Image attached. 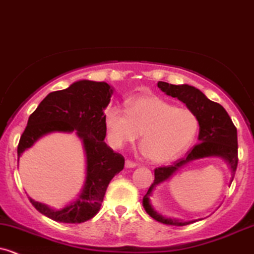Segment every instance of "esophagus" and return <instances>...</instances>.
I'll list each match as a JSON object with an SVG mask.
<instances>
[{
  "label": "esophagus",
  "mask_w": 254,
  "mask_h": 254,
  "mask_svg": "<svg viewBox=\"0 0 254 254\" xmlns=\"http://www.w3.org/2000/svg\"><path fill=\"white\" fill-rule=\"evenodd\" d=\"M135 167H137V164H136L135 162L129 161V159H127V161H125V168H135Z\"/></svg>",
  "instance_id": "1"
}]
</instances>
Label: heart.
I'll return each mask as SVG.
<instances>
[{"label":"heart","instance_id":"obj_1","mask_svg":"<svg viewBox=\"0 0 254 254\" xmlns=\"http://www.w3.org/2000/svg\"><path fill=\"white\" fill-rule=\"evenodd\" d=\"M109 142L120 148L142 132V152L152 162L165 163L186 151L198 131L197 117L154 96H140L129 101L127 109L112 105L105 112Z\"/></svg>","mask_w":254,"mask_h":254}]
</instances>
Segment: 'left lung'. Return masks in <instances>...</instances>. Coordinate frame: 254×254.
Listing matches in <instances>:
<instances>
[{
  "label": "left lung",
  "mask_w": 254,
  "mask_h": 254,
  "mask_svg": "<svg viewBox=\"0 0 254 254\" xmlns=\"http://www.w3.org/2000/svg\"><path fill=\"white\" fill-rule=\"evenodd\" d=\"M158 87L165 95L178 98L185 103L189 111L197 117L199 125L198 142L189 152L186 158L179 159L169 167H161L154 170V181L148 189L142 199V205L146 212L154 220L167 225L184 226L197 220L184 221L178 218H168L159 214L151 203V197L157 186L169 181L176 173L189 163L205 157H219L224 159L230 170V184L233 183L237 168V130L228 112L217 102L208 100L203 92L188 84L172 85L164 81H158ZM202 220V219H198Z\"/></svg>",
  "instance_id": "obj_1"
}]
</instances>
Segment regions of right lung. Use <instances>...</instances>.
<instances>
[{"instance_id":"right-lung-1","label":"right lung","mask_w":254,"mask_h":254,"mask_svg":"<svg viewBox=\"0 0 254 254\" xmlns=\"http://www.w3.org/2000/svg\"><path fill=\"white\" fill-rule=\"evenodd\" d=\"M114 89L105 81L79 80L69 87L51 92L33 114L18 145V157L44 136L52 132H75L82 143L85 179L78 196L61 209L34 201L41 214L60 223H84L100 210L108 184L124 168L122 154L105 142V109Z\"/></svg>"}]
</instances>
